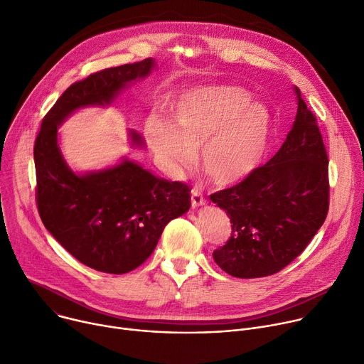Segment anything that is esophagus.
Wrapping results in <instances>:
<instances>
[{"instance_id":"1","label":"esophagus","mask_w":364,"mask_h":364,"mask_svg":"<svg viewBox=\"0 0 364 364\" xmlns=\"http://www.w3.org/2000/svg\"><path fill=\"white\" fill-rule=\"evenodd\" d=\"M205 203H206V199H205L203 193L200 191V188L193 187V190H191V206L199 208V206H203Z\"/></svg>"}]
</instances>
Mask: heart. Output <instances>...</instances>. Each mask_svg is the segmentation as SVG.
I'll use <instances>...</instances> for the list:
<instances>
[{"label": "heart", "instance_id": "1", "mask_svg": "<svg viewBox=\"0 0 364 364\" xmlns=\"http://www.w3.org/2000/svg\"><path fill=\"white\" fill-rule=\"evenodd\" d=\"M168 124L156 116L145 122V136L162 161L177 170L193 167L202 148L205 171L218 184L252 174L266 158L273 117L251 103L244 88L216 85L191 90L168 107Z\"/></svg>", "mask_w": 364, "mask_h": 364}]
</instances>
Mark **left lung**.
<instances>
[{
    "label": "left lung",
    "mask_w": 364,
    "mask_h": 364,
    "mask_svg": "<svg viewBox=\"0 0 364 364\" xmlns=\"http://www.w3.org/2000/svg\"><path fill=\"white\" fill-rule=\"evenodd\" d=\"M297 94V114L277 154L241 183L210 194L232 234L213 259L228 274L279 273L308 247L329 208L328 155L315 114Z\"/></svg>",
    "instance_id": "8db88e82"
}]
</instances>
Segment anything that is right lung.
<instances>
[{
    "label": "right lung",
    "mask_w": 364,
    "mask_h": 364,
    "mask_svg": "<svg viewBox=\"0 0 364 364\" xmlns=\"http://www.w3.org/2000/svg\"><path fill=\"white\" fill-rule=\"evenodd\" d=\"M152 58L94 73L74 82L46 113L35 142L36 203L53 238L97 272L124 274L152 254L170 220L190 209V187L158 178L123 159L112 168L77 176L58 146V126L74 110L110 105L127 82L146 77ZM132 142L142 138L130 132Z\"/></svg>",
    "instance_id": "add662e5"
}]
</instances>
